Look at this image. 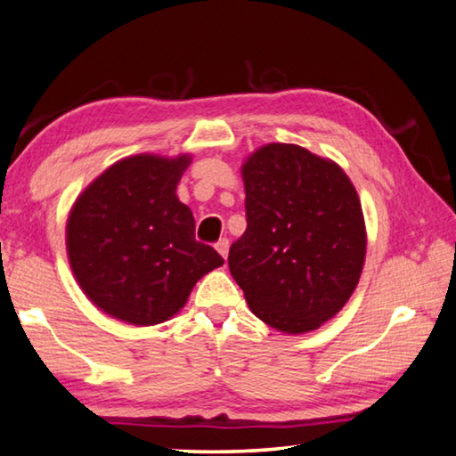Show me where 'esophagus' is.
Here are the masks:
<instances>
[{
	"label": "esophagus",
	"instance_id": "esophagus-1",
	"mask_svg": "<svg viewBox=\"0 0 456 456\" xmlns=\"http://www.w3.org/2000/svg\"><path fill=\"white\" fill-rule=\"evenodd\" d=\"M228 248H230L228 238H220V240L216 242V250L220 252V256H222V258H226V256H228Z\"/></svg>",
	"mask_w": 456,
	"mask_h": 456
}]
</instances>
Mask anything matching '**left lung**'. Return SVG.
Listing matches in <instances>:
<instances>
[{
	"mask_svg": "<svg viewBox=\"0 0 456 456\" xmlns=\"http://www.w3.org/2000/svg\"><path fill=\"white\" fill-rule=\"evenodd\" d=\"M244 234L228 266L250 311L301 335L338 315L360 282L365 222L338 163L293 143L258 147L242 163Z\"/></svg>",
	"mask_w": 456,
	"mask_h": 456,
	"instance_id": "obj_1",
	"label": "left lung"
}]
</instances>
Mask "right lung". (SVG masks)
Returning <instances> with one entry per match:
<instances>
[{"label":"right lung","mask_w":456,"mask_h":456,"mask_svg":"<svg viewBox=\"0 0 456 456\" xmlns=\"http://www.w3.org/2000/svg\"><path fill=\"white\" fill-rule=\"evenodd\" d=\"M191 155L139 153L88 183L66 220L74 279L94 307L129 325L177 315L196 282L224 258L196 240V220L177 198Z\"/></svg>","instance_id":"add662e5"}]
</instances>
